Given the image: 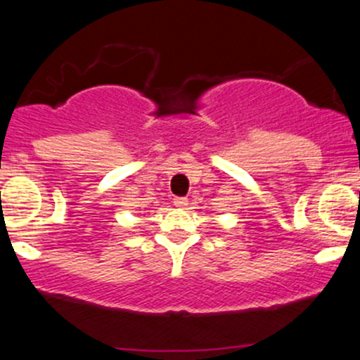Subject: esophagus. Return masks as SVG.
<instances>
[{
	"label": "esophagus",
	"instance_id": "1",
	"mask_svg": "<svg viewBox=\"0 0 360 360\" xmlns=\"http://www.w3.org/2000/svg\"><path fill=\"white\" fill-rule=\"evenodd\" d=\"M174 206H177V208H186L188 206V198H174Z\"/></svg>",
	"mask_w": 360,
	"mask_h": 360
}]
</instances>
